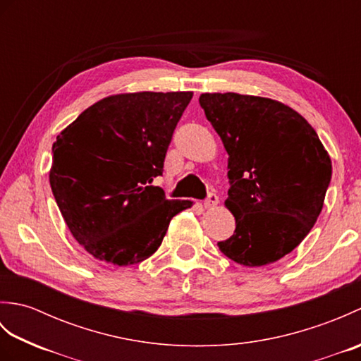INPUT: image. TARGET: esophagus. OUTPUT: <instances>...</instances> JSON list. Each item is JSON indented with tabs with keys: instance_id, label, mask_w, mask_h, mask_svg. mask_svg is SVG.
<instances>
[{
	"instance_id": "obj_1",
	"label": "esophagus",
	"mask_w": 361,
	"mask_h": 361,
	"mask_svg": "<svg viewBox=\"0 0 361 361\" xmlns=\"http://www.w3.org/2000/svg\"><path fill=\"white\" fill-rule=\"evenodd\" d=\"M219 203V197L216 194H208V197L204 198V208H214Z\"/></svg>"
}]
</instances>
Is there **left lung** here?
Listing matches in <instances>:
<instances>
[{"label": "left lung", "mask_w": 361, "mask_h": 361, "mask_svg": "<svg viewBox=\"0 0 361 361\" xmlns=\"http://www.w3.org/2000/svg\"><path fill=\"white\" fill-rule=\"evenodd\" d=\"M198 102L229 155L225 204L235 231L219 248L245 267L273 264L315 225L332 178L329 153L301 114L273 99L204 93Z\"/></svg>", "instance_id": "obj_1"}]
</instances>
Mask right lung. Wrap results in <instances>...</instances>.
Returning <instances> with one entry per match:
<instances>
[{
  "label": "right lung",
  "mask_w": 361,
  "mask_h": 361,
  "mask_svg": "<svg viewBox=\"0 0 361 361\" xmlns=\"http://www.w3.org/2000/svg\"><path fill=\"white\" fill-rule=\"evenodd\" d=\"M192 93L116 94L79 114L52 144L49 183L73 237L113 265L142 262L189 200H167L163 175L173 130Z\"/></svg>",
  "instance_id": "right-lung-1"
}]
</instances>
